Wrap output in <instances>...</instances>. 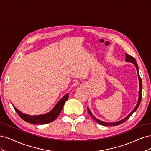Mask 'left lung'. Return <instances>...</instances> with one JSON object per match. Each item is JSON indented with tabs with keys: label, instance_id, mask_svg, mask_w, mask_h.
<instances>
[{
	"label": "left lung",
	"instance_id": "1",
	"mask_svg": "<svg viewBox=\"0 0 151 151\" xmlns=\"http://www.w3.org/2000/svg\"><path fill=\"white\" fill-rule=\"evenodd\" d=\"M125 56H126L125 60H126L127 62H131V63H134V65H135V67H136L137 70L139 80V84H140V89H139V100H138L137 104L135 108L133 109V111H132L127 117H125V118H124V119H123V120H120V121L114 122V123H107V122H102V121H101V120H99L98 119H97V118H96L93 115V114L91 113V112L90 111L89 109L88 108V112H89V115H90L91 116H92V117L94 118V120H95L96 122H98L99 125H104V126H116V125H120V124H122V123H123V122H125L127 120L129 119V118L131 116V115H132V114H133V113L137 110V109L138 108V107H139V104H140V103L141 99H142V79H141V78H140V75H139V68H138L137 63H136L135 59L133 57H132V56L129 55L127 54V53L125 54Z\"/></svg>",
	"mask_w": 151,
	"mask_h": 151
}]
</instances>
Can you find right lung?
Returning a JSON list of instances; mask_svg holds the SVG:
<instances>
[{
  "mask_svg": "<svg viewBox=\"0 0 151 151\" xmlns=\"http://www.w3.org/2000/svg\"><path fill=\"white\" fill-rule=\"evenodd\" d=\"M68 98V94H67L58 102L56 106L53 108L51 111L42 115L29 116L19 111L14 106H13V107L14 108L16 113L18 114V115L25 122L36 125L47 124V123L52 122L56 119L57 116L59 115V114L60 113L63 107V105H64Z\"/></svg>",
  "mask_w": 151,
  "mask_h": 151,
  "instance_id": "obj_1",
  "label": "right lung"
}]
</instances>
